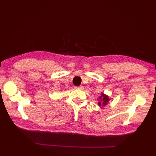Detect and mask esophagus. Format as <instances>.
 <instances>
[{"mask_svg": "<svg viewBox=\"0 0 156 156\" xmlns=\"http://www.w3.org/2000/svg\"><path fill=\"white\" fill-rule=\"evenodd\" d=\"M76 89H78V90H82L83 89V87H82V86H80V87H75Z\"/></svg>", "mask_w": 156, "mask_h": 156, "instance_id": "obj_1", "label": "esophagus"}]
</instances>
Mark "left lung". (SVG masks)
Listing matches in <instances>:
<instances>
[{
	"mask_svg": "<svg viewBox=\"0 0 156 156\" xmlns=\"http://www.w3.org/2000/svg\"><path fill=\"white\" fill-rule=\"evenodd\" d=\"M98 106L105 107V106H107L109 103V101H111V98L108 95L105 94L103 92H101V94L98 97Z\"/></svg>",
	"mask_w": 156,
	"mask_h": 156,
	"instance_id": "left-lung-1",
	"label": "left lung"
}]
</instances>
